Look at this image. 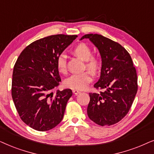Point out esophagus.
<instances>
[{"label": "esophagus", "mask_w": 154, "mask_h": 154, "mask_svg": "<svg viewBox=\"0 0 154 154\" xmlns=\"http://www.w3.org/2000/svg\"><path fill=\"white\" fill-rule=\"evenodd\" d=\"M72 92H73V94H75V95H77V94H79L81 93V92L79 91H78V90H76V89H73L72 90Z\"/></svg>", "instance_id": "esophagus-1"}]
</instances>
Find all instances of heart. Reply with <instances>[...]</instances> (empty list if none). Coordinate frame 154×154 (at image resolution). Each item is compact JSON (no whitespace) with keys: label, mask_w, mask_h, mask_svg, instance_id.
Wrapping results in <instances>:
<instances>
[{"label":"heart","mask_w":154,"mask_h":154,"mask_svg":"<svg viewBox=\"0 0 154 154\" xmlns=\"http://www.w3.org/2000/svg\"><path fill=\"white\" fill-rule=\"evenodd\" d=\"M73 53L77 56L85 60L86 67L93 72H95L99 68L100 63L95 57L91 56V48L87 44L81 43L74 48ZM56 67L61 73H65L67 69L66 58L63 54H60L56 59ZM92 80V75L90 72L85 71L84 72L74 74L68 77L65 82V87L72 89L83 90L87 88L88 85Z\"/></svg>","instance_id":"1"}]
</instances>
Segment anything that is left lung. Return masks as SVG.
Returning <instances> with one entry per match:
<instances>
[{"instance_id": "8db88e82", "label": "left lung", "mask_w": 154, "mask_h": 154, "mask_svg": "<svg viewBox=\"0 0 154 154\" xmlns=\"http://www.w3.org/2000/svg\"><path fill=\"white\" fill-rule=\"evenodd\" d=\"M101 57V76L94 87L103 90L89 93L87 115L101 126L112 125L128 114L137 91V76L130 55L118 43L97 34H85Z\"/></svg>"}]
</instances>
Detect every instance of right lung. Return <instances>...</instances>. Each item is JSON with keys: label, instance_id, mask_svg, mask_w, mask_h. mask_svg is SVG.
Returning a JSON list of instances; mask_svg holds the SVG:
<instances>
[{"label": "right lung", "instance_id": "1", "mask_svg": "<svg viewBox=\"0 0 154 154\" xmlns=\"http://www.w3.org/2000/svg\"><path fill=\"white\" fill-rule=\"evenodd\" d=\"M77 35H57L35 41L20 53L13 69L12 97L24 123L37 131H48L62 121L71 89L56 91L61 79L56 59Z\"/></svg>", "mask_w": 154, "mask_h": 154}]
</instances>
